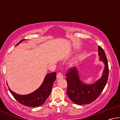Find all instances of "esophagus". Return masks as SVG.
I'll return each instance as SVG.
<instances>
[{
    "instance_id": "obj_1",
    "label": "esophagus",
    "mask_w": 120,
    "mask_h": 120,
    "mask_svg": "<svg viewBox=\"0 0 120 120\" xmlns=\"http://www.w3.org/2000/svg\"><path fill=\"white\" fill-rule=\"evenodd\" d=\"M63 77V75L62 74V73L61 72H59L57 75H56V78L59 79V78H62Z\"/></svg>"
}]
</instances>
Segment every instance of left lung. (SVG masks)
I'll list each match as a JSON object with an SVG mask.
<instances>
[{
    "instance_id": "8db88e82",
    "label": "left lung",
    "mask_w": 120,
    "mask_h": 120,
    "mask_svg": "<svg viewBox=\"0 0 120 120\" xmlns=\"http://www.w3.org/2000/svg\"><path fill=\"white\" fill-rule=\"evenodd\" d=\"M99 59L105 65L103 76L97 82L92 85H86L79 79L76 68H71L66 74L67 82V94L75 104L79 105L89 104L98 98L104 89L109 78V69L106 54L101 46H98Z\"/></svg>"
}]
</instances>
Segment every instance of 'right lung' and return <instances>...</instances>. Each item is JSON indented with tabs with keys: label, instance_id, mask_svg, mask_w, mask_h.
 <instances>
[{
	"label": "right lung",
	"instance_id": "right-lung-1",
	"mask_svg": "<svg viewBox=\"0 0 120 120\" xmlns=\"http://www.w3.org/2000/svg\"><path fill=\"white\" fill-rule=\"evenodd\" d=\"M23 39L20 41L16 45L21 43ZM56 72H54L48 74L45 76L43 83L37 90L30 94L21 95L17 94L11 91L8 87L9 92L13 97L21 104L24 106L37 107L41 106L47 99L51 92L53 82L56 79ZM7 86L8 84H7Z\"/></svg>",
	"mask_w": 120,
	"mask_h": 120
}]
</instances>
